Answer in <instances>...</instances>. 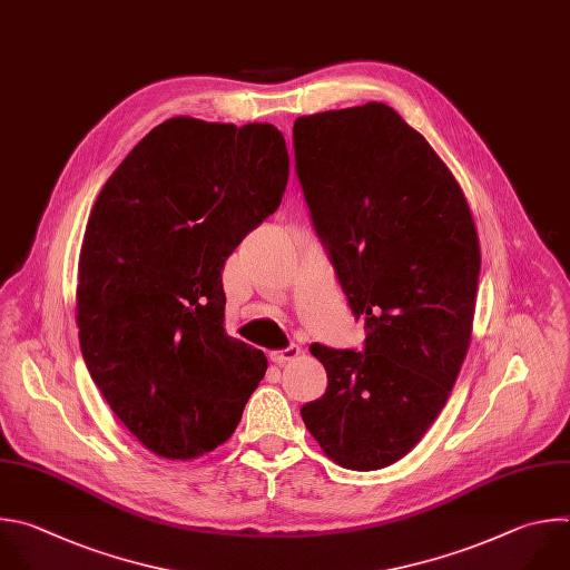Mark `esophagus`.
<instances>
[{
	"instance_id": "34e87169",
	"label": "esophagus",
	"mask_w": 570,
	"mask_h": 570,
	"mask_svg": "<svg viewBox=\"0 0 570 570\" xmlns=\"http://www.w3.org/2000/svg\"><path fill=\"white\" fill-rule=\"evenodd\" d=\"M298 355H301V346H296V344H289L287 348L272 353V360H274L278 366H283V364H287V362L296 360Z\"/></svg>"
}]
</instances>
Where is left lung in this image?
Segmentation results:
<instances>
[{
    "label": "left lung",
    "instance_id": "left-lung-1",
    "mask_svg": "<svg viewBox=\"0 0 570 570\" xmlns=\"http://www.w3.org/2000/svg\"><path fill=\"white\" fill-rule=\"evenodd\" d=\"M314 232L357 318L364 353L312 344L325 393L301 417L336 465H393L440 415L465 362L481 247L456 177L384 102L294 121Z\"/></svg>",
    "mask_w": 570,
    "mask_h": 570
}]
</instances>
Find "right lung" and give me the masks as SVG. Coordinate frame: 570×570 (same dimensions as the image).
Here are the masks:
<instances>
[{
  "label": "right lung",
  "mask_w": 570,
  "mask_h": 570,
  "mask_svg": "<svg viewBox=\"0 0 570 570\" xmlns=\"http://www.w3.org/2000/svg\"><path fill=\"white\" fill-rule=\"evenodd\" d=\"M269 124L175 117L111 173L91 208L76 287L82 360L153 453L190 461L236 431L267 357L224 330L222 269L285 193Z\"/></svg>",
  "instance_id": "add662e5"
}]
</instances>
